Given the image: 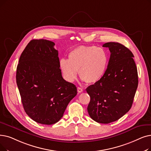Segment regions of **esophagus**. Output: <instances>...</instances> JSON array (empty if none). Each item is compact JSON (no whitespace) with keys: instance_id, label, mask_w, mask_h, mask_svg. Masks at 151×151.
I'll return each instance as SVG.
<instances>
[{"instance_id":"34e87169","label":"esophagus","mask_w":151,"mask_h":151,"mask_svg":"<svg viewBox=\"0 0 151 151\" xmlns=\"http://www.w3.org/2000/svg\"><path fill=\"white\" fill-rule=\"evenodd\" d=\"M77 90H78V93H82L83 91V89L82 88H80V87H78V88H77Z\"/></svg>"}]
</instances>
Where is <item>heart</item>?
Listing matches in <instances>:
<instances>
[{
    "mask_svg": "<svg viewBox=\"0 0 151 151\" xmlns=\"http://www.w3.org/2000/svg\"><path fill=\"white\" fill-rule=\"evenodd\" d=\"M68 59L62 58L60 68L66 80L73 82L78 71L83 81L96 83L104 76L109 63V55L104 49L93 45H80L68 54Z\"/></svg>",
    "mask_w": 151,
    "mask_h": 151,
    "instance_id": "obj_1",
    "label": "heart"
}]
</instances>
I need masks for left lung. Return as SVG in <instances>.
Here are the masks:
<instances>
[{
  "label": "left lung",
  "mask_w": 151,
  "mask_h": 151,
  "mask_svg": "<svg viewBox=\"0 0 151 151\" xmlns=\"http://www.w3.org/2000/svg\"><path fill=\"white\" fill-rule=\"evenodd\" d=\"M110 57L101 79L86 88L91 97L88 112L92 119L100 123L118 120L132 106L138 85L134 55L119 42H107Z\"/></svg>",
  "instance_id": "8db88e82"
}]
</instances>
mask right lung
I'll return each instance as SVG.
<instances>
[{
	"mask_svg": "<svg viewBox=\"0 0 151 151\" xmlns=\"http://www.w3.org/2000/svg\"><path fill=\"white\" fill-rule=\"evenodd\" d=\"M55 43L33 39L19 57L16 80L27 114L37 123L52 124L63 116L77 94L75 84L65 81Z\"/></svg>",
	"mask_w": 151,
	"mask_h": 151,
	"instance_id": "add662e5",
	"label": "right lung"
}]
</instances>
